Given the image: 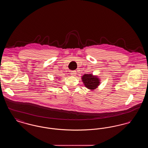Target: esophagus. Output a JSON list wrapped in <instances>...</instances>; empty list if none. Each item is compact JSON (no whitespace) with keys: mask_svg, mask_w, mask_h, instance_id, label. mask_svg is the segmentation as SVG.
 <instances>
[{"mask_svg":"<svg viewBox=\"0 0 148 148\" xmlns=\"http://www.w3.org/2000/svg\"><path fill=\"white\" fill-rule=\"evenodd\" d=\"M76 74H77V72H76V71H71V76H75V75H76Z\"/></svg>","mask_w":148,"mask_h":148,"instance_id":"1","label":"esophagus"}]
</instances>
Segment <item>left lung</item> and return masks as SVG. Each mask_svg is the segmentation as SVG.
<instances>
[{"instance_id": "8db88e82", "label": "left lung", "mask_w": 148, "mask_h": 148, "mask_svg": "<svg viewBox=\"0 0 148 148\" xmlns=\"http://www.w3.org/2000/svg\"><path fill=\"white\" fill-rule=\"evenodd\" d=\"M82 80L85 86L91 90H95L100 84V79L92 74H85L82 77Z\"/></svg>"}]
</instances>
